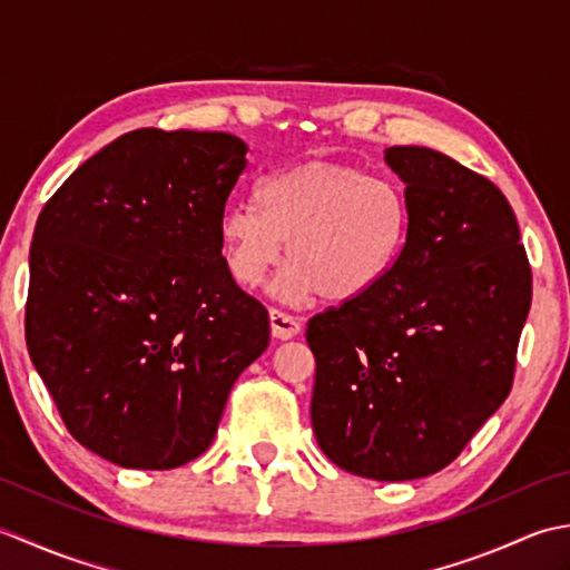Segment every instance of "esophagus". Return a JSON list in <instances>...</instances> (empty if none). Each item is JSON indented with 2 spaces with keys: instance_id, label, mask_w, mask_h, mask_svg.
I'll return each mask as SVG.
<instances>
[{
  "instance_id": "obj_1",
  "label": "esophagus",
  "mask_w": 570,
  "mask_h": 570,
  "mask_svg": "<svg viewBox=\"0 0 570 570\" xmlns=\"http://www.w3.org/2000/svg\"><path fill=\"white\" fill-rule=\"evenodd\" d=\"M269 321H272V335L276 341H292V337L301 333V321L282 308H272Z\"/></svg>"
}]
</instances>
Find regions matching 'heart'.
Wrapping results in <instances>:
<instances>
[{"instance_id":"b5f03b06","label":"heart","mask_w":570,"mask_h":570,"mask_svg":"<svg viewBox=\"0 0 570 570\" xmlns=\"http://www.w3.org/2000/svg\"><path fill=\"white\" fill-rule=\"evenodd\" d=\"M257 196L262 210L237 203L220 217L227 269L254 286L286 247L272 292L288 304L316 296L353 304L392 269L409 233L404 193L355 164L313 159L282 168Z\"/></svg>"}]
</instances>
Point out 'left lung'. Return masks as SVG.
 Instances as JSON below:
<instances>
[{"instance_id": "8db88e82", "label": "left lung", "mask_w": 570, "mask_h": 570, "mask_svg": "<svg viewBox=\"0 0 570 570\" xmlns=\"http://www.w3.org/2000/svg\"><path fill=\"white\" fill-rule=\"evenodd\" d=\"M409 233L392 269L353 304L308 321L311 421L353 475H433L507 399L531 306L519 225L490 178L426 147H390Z\"/></svg>"}]
</instances>
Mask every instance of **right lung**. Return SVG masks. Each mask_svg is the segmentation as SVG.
<instances>
[{"mask_svg": "<svg viewBox=\"0 0 570 570\" xmlns=\"http://www.w3.org/2000/svg\"><path fill=\"white\" fill-rule=\"evenodd\" d=\"M245 166L247 144L225 131L135 129L39 215L29 355L72 439L115 465L171 470L208 451L269 345V313L223 257Z\"/></svg>", "mask_w": 570, "mask_h": 570, "instance_id": "obj_1", "label": "right lung"}]
</instances>
